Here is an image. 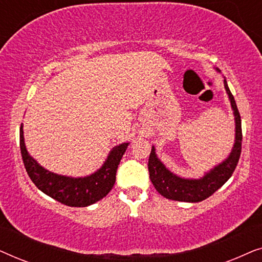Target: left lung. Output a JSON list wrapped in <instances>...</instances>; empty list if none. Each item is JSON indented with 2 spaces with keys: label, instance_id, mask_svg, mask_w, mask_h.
<instances>
[{
  "label": "left lung",
  "instance_id": "8db88e82",
  "mask_svg": "<svg viewBox=\"0 0 262 262\" xmlns=\"http://www.w3.org/2000/svg\"><path fill=\"white\" fill-rule=\"evenodd\" d=\"M217 71H221L216 68ZM224 87L229 95L232 111L235 116V143L228 159L211 169L209 173H205L200 179H184L178 177L170 170H168L166 166L161 162L156 156L155 148L152 146L150 152L148 168L150 174V180L155 186L156 191L163 195L164 198L178 200V202L186 203H199L212 195L217 189H220L227 182L234 173L237 166L239 155L242 149V126L241 116L236 106L235 99L232 96L230 89L228 87L227 80L224 78Z\"/></svg>",
  "mask_w": 262,
  "mask_h": 262
}]
</instances>
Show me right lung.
I'll use <instances>...</instances> for the list:
<instances>
[{
	"mask_svg": "<svg viewBox=\"0 0 262 262\" xmlns=\"http://www.w3.org/2000/svg\"><path fill=\"white\" fill-rule=\"evenodd\" d=\"M127 145L128 143H123L114 146L102 167L92 175L70 178L49 171L30 156L25 145L23 124L20 127V150L28 177L45 194L64 205L73 207L89 206L108 194L116 182L118 166Z\"/></svg>",
	"mask_w": 262,
	"mask_h": 262,
	"instance_id": "1",
	"label": "right lung"
}]
</instances>
